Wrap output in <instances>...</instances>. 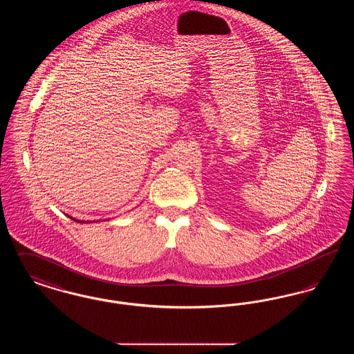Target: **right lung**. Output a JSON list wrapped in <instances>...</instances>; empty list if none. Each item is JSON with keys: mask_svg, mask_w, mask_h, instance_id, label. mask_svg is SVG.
<instances>
[{"mask_svg": "<svg viewBox=\"0 0 354 354\" xmlns=\"http://www.w3.org/2000/svg\"><path fill=\"white\" fill-rule=\"evenodd\" d=\"M75 221H77V220H75ZM80 223H82V221H80Z\"/></svg>", "mask_w": 354, "mask_h": 354, "instance_id": "right-lung-1", "label": "right lung"}]
</instances>
